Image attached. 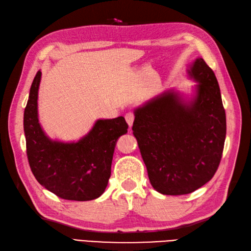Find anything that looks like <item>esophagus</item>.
Segmentation results:
<instances>
[{
    "label": "esophagus",
    "mask_w": 251,
    "mask_h": 251,
    "mask_svg": "<svg viewBox=\"0 0 251 251\" xmlns=\"http://www.w3.org/2000/svg\"><path fill=\"white\" fill-rule=\"evenodd\" d=\"M134 118H135V116H134V114L132 112H128V113L126 114V123H127V125L130 127L132 126V125L134 123Z\"/></svg>",
    "instance_id": "1"
}]
</instances>
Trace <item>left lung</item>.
Returning a JSON list of instances; mask_svg holds the SVG:
<instances>
[{"instance_id": "1", "label": "left lung", "mask_w": 251, "mask_h": 251, "mask_svg": "<svg viewBox=\"0 0 251 251\" xmlns=\"http://www.w3.org/2000/svg\"><path fill=\"white\" fill-rule=\"evenodd\" d=\"M187 72L198 81L193 100L170 91L135 110L133 134L151 184L163 195L191 194L207 183L223 154L226 115L216 75L201 57Z\"/></svg>"}]
</instances>
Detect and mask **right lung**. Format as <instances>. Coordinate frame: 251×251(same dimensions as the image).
I'll list each match as a JSON object with an SVG mask.
<instances>
[{
    "label": "right lung",
    "instance_id": "add662e5",
    "mask_svg": "<svg viewBox=\"0 0 251 251\" xmlns=\"http://www.w3.org/2000/svg\"><path fill=\"white\" fill-rule=\"evenodd\" d=\"M42 72L36 73L24 112L27 157L35 179L65 200L89 201L100 197L108 185L116 141L126 134L123 116L98 119L77 142L51 140L37 117V94Z\"/></svg>",
    "mask_w": 251,
    "mask_h": 251
}]
</instances>
